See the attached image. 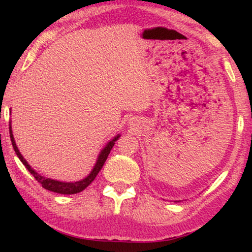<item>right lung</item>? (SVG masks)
Masks as SVG:
<instances>
[{
    "label": "right lung",
    "instance_id": "right-lung-1",
    "mask_svg": "<svg viewBox=\"0 0 252 252\" xmlns=\"http://www.w3.org/2000/svg\"><path fill=\"white\" fill-rule=\"evenodd\" d=\"M9 130H10V139H11L13 149H15L17 156H18L20 161H22V163L25 165V167L27 168V170L30 171V173L32 174L34 178H35V180L37 182H40V185H42V187L44 189H47V190H50V191H54V192H58V194H64V195H71V194H77V192H80L84 190L85 188H87L88 186L91 185L93 181H94L96 175L98 174V172L101 171L103 165H104L106 158H108L110 151H111V149H112V147L115 146V141L118 140V137H119V135L116 136L115 139H113L112 141H110V142L106 144V147L102 150V153L99 154L97 161H96V164H95L94 168H93L92 173L89 174L87 178L84 179V180L77 181V182H61V181H56V180H51V179H46V178L41 177L40 174H37L36 172L30 166L29 163L25 160V158L22 156V154L19 153L18 148H17V146H16L15 139H13L11 125H10V127H9Z\"/></svg>",
    "mask_w": 252,
    "mask_h": 252
}]
</instances>
